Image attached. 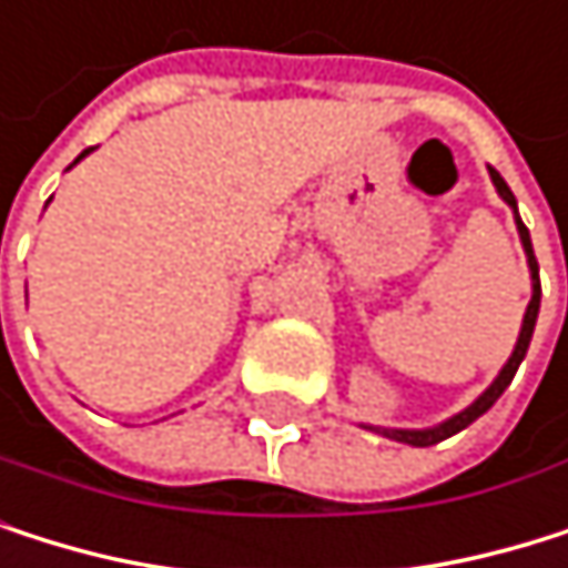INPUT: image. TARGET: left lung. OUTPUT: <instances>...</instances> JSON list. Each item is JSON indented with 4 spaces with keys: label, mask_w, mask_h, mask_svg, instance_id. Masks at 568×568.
Listing matches in <instances>:
<instances>
[{
    "label": "left lung",
    "mask_w": 568,
    "mask_h": 568,
    "mask_svg": "<svg viewBox=\"0 0 568 568\" xmlns=\"http://www.w3.org/2000/svg\"><path fill=\"white\" fill-rule=\"evenodd\" d=\"M491 169V165H488ZM491 179H495V185H498V192H501V200L508 203V206H515V195H511V189H508V182L491 169ZM518 216V213H515ZM518 233H521V243H525V253H528V267H531V301H528V311H525V322H521V335H518V345H515V352H511V358H508V365L498 373V379L491 383V389H485V396H477L464 413H457L454 419H447V423H440V427H434V430H383L386 437H393V440H399V444H413V447H434V444H440V440H447V437H454L457 430H464V427H470V423L480 416V413H488L495 403H498V396L508 389V383L515 379V373H518V365H521V358H525V352H528V342H531V332H535V318H538V297H542V284H538V264H535V253H531V240H528V230H525V223L518 220Z\"/></svg>",
    "instance_id": "1"
}]
</instances>
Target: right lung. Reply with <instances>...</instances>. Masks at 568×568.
Returning a JSON list of instances; mask_svg holds the SVG:
<instances>
[{
    "label": "right lung",
    "mask_w": 568,
    "mask_h": 568,
    "mask_svg": "<svg viewBox=\"0 0 568 568\" xmlns=\"http://www.w3.org/2000/svg\"><path fill=\"white\" fill-rule=\"evenodd\" d=\"M83 155H88V152H83ZM83 155H80V159H83ZM80 159H77V162H80Z\"/></svg>",
    "instance_id": "1"
}]
</instances>
